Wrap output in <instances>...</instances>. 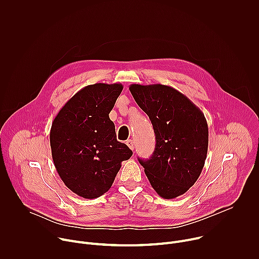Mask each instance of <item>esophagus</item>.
Here are the masks:
<instances>
[{"mask_svg": "<svg viewBox=\"0 0 259 259\" xmlns=\"http://www.w3.org/2000/svg\"><path fill=\"white\" fill-rule=\"evenodd\" d=\"M126 143H127V145L129 146V149H130V150H132V151L134 150L135 144H134V141H133L132 139H129V140H127V142H126Z\"/></svg>", "mask_w": 259, "mask_h": 259, "instance_id": "esophagus-1", "label": "esophagus"}]
</instances>
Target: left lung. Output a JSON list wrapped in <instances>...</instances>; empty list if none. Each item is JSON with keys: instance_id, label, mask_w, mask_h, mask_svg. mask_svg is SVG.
<instances>
[{"instance_id": "left-lung-1", "label": "left lung", "mask_w": 259, "mask_h": 259, "mask_svg": "<svg viewBox=\"0 0 259 259\" xmlns=\"http://www.w3.org/2000/svg\"><path fill=\"white\" fill-rule=\"evenodd\" d=\"M129 90L149 116L157 141L151 159L138 161L160 197H179L194 186L205 165L206 118L194 102L170 86L132 84Z\"/></svg>"}]
</instances>
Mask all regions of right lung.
I'll return each instance as SVG.
<instances>
[{"label": "right lung", "instance_id": "right-lung-1", "mask_svg": "<svg viewBox=\"0 0 259 259\" xmlns=\"http://www.w3.org/2000/svg\"><path fill=\"white\" fill-rule=\"evenodd\" d=\"M122 84L96 83L73 95L54 118L50 130L52 159L65 186L85 199L106 193L121 164L132 156L117 140L109 119Z\"/></svg>", "mask_w": 259, "mask_h": 259}]
</instances>
